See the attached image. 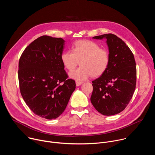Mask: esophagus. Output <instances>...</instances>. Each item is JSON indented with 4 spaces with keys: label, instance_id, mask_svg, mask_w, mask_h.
<instances>
[{
    "label": "esophagus",
    "instance_id": "34e87169",
    "mask_svg": "<svg viewBox=\"0 0 155 155\" xmlns=\"http://www.w3.org/2000/svg\"><path fill=\"white\" fill-rule=\"evenodd\" d=\"M82 83H83V82H81V81H76V85H77V86L81 85Z\"/></svg>",
    "mask_w": 155,
    "mask_h": 155
}]
</instances>
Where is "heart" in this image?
Instances as JSON below:
<instances>
[{
	"label": "heart",
	"mask_w": 155,
	"mask_h": 155,
	"mask_svg": "<svg viewBox=\"0 0 155 155\" xmlns=\"http://www.w3.org/2000/svg\"><path fill=\"white\" fill-rule=\"evenodd\" d=\"M61 59L64 68L69 71H73L80 61V67L70 73L71 78L78 81L86 80L91 76L102 75L110 64L108 51L90 40L76 41L72 47V51L62 53Z\"/></svg>",
	"instance_id": "1"
}]
</instances>
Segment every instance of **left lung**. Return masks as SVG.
Returning a JSON list of instances; mask_svg holds the SVG:
<instances>
[{
  "label": "left lung",
  "instance_id": "obj_1",
  "mask_svg": "<svg viewBox=\"0 0 155 155\" xmlns=\"http://www.w3.org/2000/svg\"><path fill=\"white\" fill-rule=\"evenodd\" d=\"M107 39L110 64L106 71L92 81L91 102L103 115L118 114L125 109L136 86L137 70L133 53L120 38L113 34L93 37Z\"/></svg>",
  "mask_w": 155,
  "mask_h": 155
}]
</instances>
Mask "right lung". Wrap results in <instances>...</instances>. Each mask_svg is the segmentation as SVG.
I'll use <instances>...</instances> for the list:
<instances>
[{
	"label": "right lung",
	"mask_w": 155,
	"mask_h": 155,
	"mask_svg": "<svg viewBox=\"0 0 155 155\" xmlns=\"http://www.w3.org/2000/svg\"><path fill=\"white\" fill-rule=\"evenodd\" d=\"M64 41L62 38L41 36L25 48L19 61L21 96L35 115L48 120L63 113L76 86L61 59Z\"/></svg>",
	"instance_id": "right-lung-1"
}]
</instances>
